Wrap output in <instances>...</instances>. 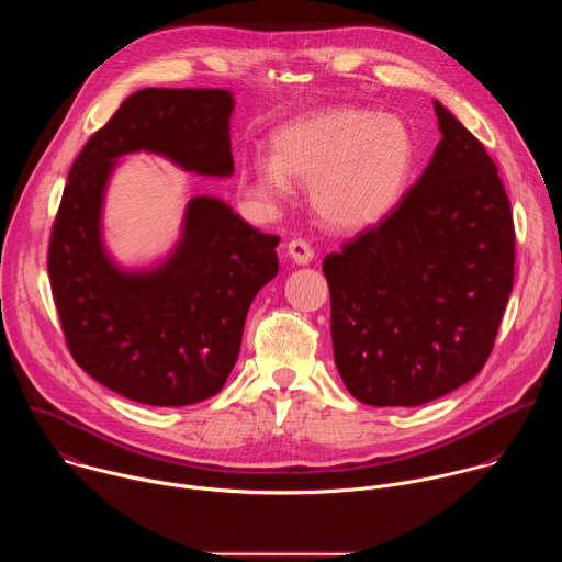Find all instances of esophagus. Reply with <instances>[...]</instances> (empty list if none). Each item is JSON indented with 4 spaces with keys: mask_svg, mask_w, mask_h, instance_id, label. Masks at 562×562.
Here are the masks:
<instances>
[{
    "mask_svg": "<svg viewBox=\"0 0 562 562\" xmlns=\"http://www.w3.org/2000/svg\"><path fill=\"white\" fill-rule=\"evenodd\" d=\"M286 254L300 267H304L313 260V249L308 247V243H304V239H291V243L286 245Z\"/></svg>",
    "mask_w": 562,
    "mask_h": 562,
    "instance_id": "34e87169",
    "label": "esophagus"
}]
</instances>
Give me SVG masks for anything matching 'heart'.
<instances>
[{"label": "heart", "instance_id": "b5f03b06", "mask_svg": "<svg viewBox=\"0 0 562 562\" xmlns=\"http://www.w3.org/2000/svg\"><path fill=\"white\" fill-rule=\"evenodd\" d=\"M273 155L254 153L239 180L247 195L278 209L311 184V206L336 231H364L403 200L416 165L412 126L395 113L336 106L276 128Z\"/></svg>", "mask_w": 562, "mask_h": 562}]
</instances>
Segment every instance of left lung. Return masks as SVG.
I'll return each mask as SVG.
<instances>
[{"instance_id":"obj_1","label":"left lung","mask_w":562,"mask_h":562,"mask_svg":"<svg viewBox=\"0 0 562 562\" xmlns=\"http://www.w3.org/2000/svg\"><path fill=\"white\" fill-rule=\"evenodd\" d=\"M438 142L400 204L325 258L336 367L371 407H418L485 367L514 286L494 159L434 100Z\"/></svg>"}]
</instances>
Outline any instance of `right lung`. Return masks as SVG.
I'll return each instance as SVG.
<instances>
[{
  "label": "right lung",
  "instance_id": "right-lung-1",
  "mask_svg": "<svg viewBox=\"0 0 562 562\" xmlns=\"http://www.w3.org/2000/svg\"><path fill=\"white\" fill-rule=\"evenodd\" d=\"M226 89H144L91 135L64 187L48 278L66 345L93 380L150 407L215 395L239 353L258 291L278 276V235L213 195L187 202L182 233L153 267L117 265L102 233L120 157L153 153L204 178H231Z\"/></svg>",
  "mask_w": 562,
  "mask_h": 562
}]
</instances>
